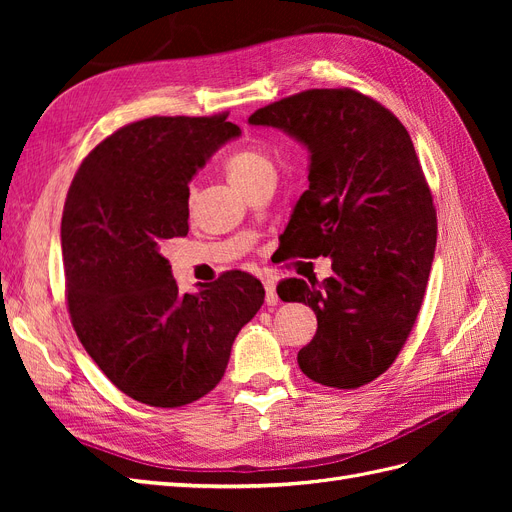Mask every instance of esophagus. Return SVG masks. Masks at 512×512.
<instances>
[{
    "instance_id": "esophagus-1",
    "label": "esophagus",
    "mask_w": 512,
    "mask_h": 512,
    "mask_svg": "<svg viewBox=\"0 0 512 512\" xmlns=\"http://www.w3.org/2000/svg\"><path fill=\"white\" fill-rule=\"evenodd\" d=\"M262 284H265V303H267L269 307L277 305V301H280V299H277V292H275V282H273V280H265V282H262Z\"/></svg>"
}]
</instances>
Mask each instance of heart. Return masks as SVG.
<instances>
[{
    "label": "heart",
    "mask_w": 512,
    "mask_h": 512,
    "mask_svg": "<svg viewBox=\"0 0 512 512\" xmlns=\"http://www.w3.org/2000/svg\"><path fill=\"white\" fill-rule=\"evenodd\" d=\"M226 173L232 179V183H237L239 188H243V185L252 183L262 175L275 173V162L267 149L250 145L230 153L226 160Z\"/></svg>",
    "instance_id": "heart-1"
}]
</instances>
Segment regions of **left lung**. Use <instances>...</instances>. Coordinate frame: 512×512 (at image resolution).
I'll use <instances>...</instances> for the list:
<instances>
[{
  "label": "left lung",
  "mask_w": 512,
  "mask_h": 512,
  "mask_svg": "<svg viewBox=\"0 0 512 512\" xmlns=\"http://www.w3.org/2000/svg\"><path fill=\"white\" fill-rule=\"evenodd\" d=\"M309 153V188L284 230L292 256H329L324 282L290 277L282 301L314 309L318 329L299 350L303 374L359 389L393 365L414 327L436 254L438 222L412 138L354 89H309L250 117Z\"/></svg>",
  "instance_id": "obj_1"
}]
</instances>
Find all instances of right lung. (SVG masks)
I'll return each instance as SVG.
<instances>
[{
    "mask_svg": "<svg viewBox=\"0 0 512 512\" xmlns=\"http://www.w3.org/2000/svg\"><path fill=\"white\" fill-rule=\"evenodd\" d=\"M215 117H149L89 153L61 218L72 327L119 391L156 408L205 397L239 331L265 303L254 275L228 271L179 292L162 247L188 235L190 181L241 130Z\"/></svg>",
    "mask_w": 512,
    "mask_h": 512,
    "instance_id": "right-lung-1",
    "label": "right lung"
}]
</instances>
